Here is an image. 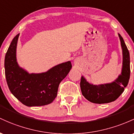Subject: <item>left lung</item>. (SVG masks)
Listing matches in <instances>:
<instances>
[{
  "label": "left lung",
  "mask_w": 134,
  "mask_h": 134,
  "mask_svg": "<svg viewBox=\"0 0 134 134\" xmlns=\"http://www.w3.org/2000/svg\"><path fill=\"white\" fill-rule=\"evenodd\" d=\"M122 49L123 63L121 75L114 82L109 83L93 85L83 76L81 77L80 88L82 95L90 102L96 104L109 103L119 97L127 86L130 79V54L120 35L118 34Z\"/></svg>",
  "instance_id": "obj_1"
}]
</instances>
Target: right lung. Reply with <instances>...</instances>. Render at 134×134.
<instances>
[{"label":"right lung","instance_id":"right-lung-1","mask_svg":"<svg viewBox=\"0 0 134 134\" xmlns=\"http://www.w3.org/2000/svg\"><path fill=\"white\" fill-rule=\"evenodd\" d=\"M19 35L13 39L5 56V75L9 88L25 106L49 104L56 97L59 83L70 72L71 63L70 61L63 63L44 73H28L19 67L16 60Z\"/></svg>","mask_w":134,"mask_h":134}]
</instances>
